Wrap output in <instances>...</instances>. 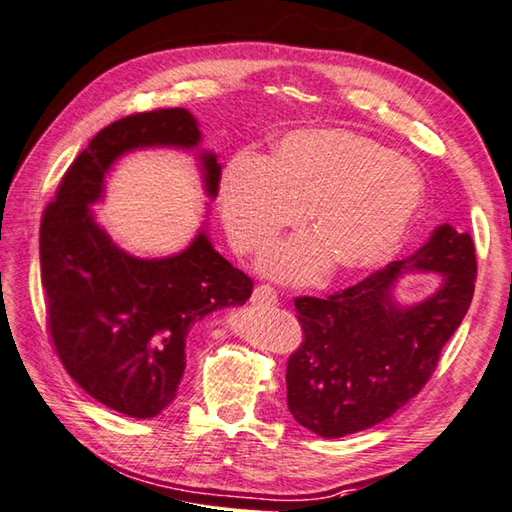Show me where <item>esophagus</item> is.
Listing matches in <instances>:
<instances>
[{
	"mask_svg": "<svg viewBox=\"0 0 512 512\" xmlns=\"http://www.w3.org/2000/svg\"><path fill=\"white\" fill-rule=\"evenodd\" d=\"M277 302H279V297H277L275 288L262 284V286H257L253 290V304L255 306H275Z\"/></svg>",
	"mask_w": 512,
	"mask_h": 512,
	"instance_id": "34e87169",
	"label": "esophagus"
}]
</instances>
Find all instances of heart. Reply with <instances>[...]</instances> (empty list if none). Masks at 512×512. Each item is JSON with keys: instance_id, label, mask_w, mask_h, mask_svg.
I'll list each match as a JSON object with an SVG mask.
<instances>
[{"instance_id": "1", "label": "heart", "mask_w": 512, "mask_h": 512, "mask_svg": "<svg viewBox=\"0 0 512 512\" xmlns=\"http://www.w3.org/2000/svg\"><path fill=\"white\" fill-rule=\"evenodd\" d=\"M422 170L375 139L344 128H302L279 139L268 159L237 153L217 188L237 253L270 246L284 228L313 233L279 244L264 270L279 279H315L335 262L344 273L386 264L424 204Z\"/></svg>"}]
</instances>
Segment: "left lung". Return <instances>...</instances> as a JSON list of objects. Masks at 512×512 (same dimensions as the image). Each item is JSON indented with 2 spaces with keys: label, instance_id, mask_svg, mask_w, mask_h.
Here are the masks:
<instances>
[{
  "label": "left lung",
  "instance_id": "left-lung-1",
  "mask_svg": "<svg viewBox=\"0 0 512 512\" xmlns=\"http://www.w3.org/2000/svg\"><path fill=\"white\" fill-rule=\"evenodd\" d=\"M437 272L440 288L402 307L394 284ZM475 244L442 224L413 255L326 299L297 297L304 342L288 357V410L297 424L335 439L384 422L435 373L446 342L473 302Z\"/></svg>",
  "mask_w": 512,
  "mask_h": 512
}]
</instances>
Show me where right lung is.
<instances>
[{"instance_id": "add662e5", "label": "right lung", "mask_w": 512, "mask_h": 512, "mask_svg": "<svg viewBox=\"0 0 512 512\" xmlns=\"http://www.w3.org/2000/svg\"><path fill=\"white\" fill-rule=\"evenodd\" d=\"M202 142L186 108L128 115L90 139L57 186L39 230L48 330L64 368L90 397L128 417L162 413L177 395L193 324L219 308L244 306L253 279L217 253L206 230L182 253L142 259L95 222L104 177L137 148L195 150ZM206 195L222 166L197 150Z\"/></svg>"}]
</instances>
